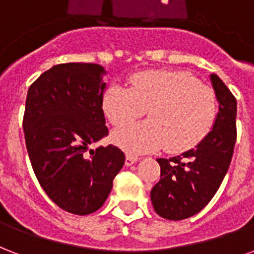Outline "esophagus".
Wrapping results in <instances>:
<instances>
[{
    "mask_svg": "<svg viewBox=\"0 0 254 254\" xmlns=\"http://www.w3.org/2000/svg\"><path fill=\"white\" fill-rule=\"evenodd\" d=\"M140 160V158L137 157V156H133V154H127V160H125V164L127 165H131V164H134Z\"/></svg>",
    "mask_w": 254,
    "mask_h": 254,
    "instance_id": "obj_1",
    "label": "esophagus"
}]
</instances>
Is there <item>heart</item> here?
<instances>
[{"label": "heart", "mask_w": 254, "mask_h": 254, "mask_svg": "<svg viewBox=\"0 0 254 254\" xmlns=\"http://www.w3.org/2000/svg\"><path fill=\"white\" fill-rule=\"evenodd\" d=\"M102 108L114 127L140 119L148 121L123 127L114 141L130 153L156 150L183 153L198 145L212 130L218 113L217 96L187 71L148 70L131 75L130 88L112 84Z\"/></svg>", "instance_id": "1"}]
</instances>
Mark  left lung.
<instances>
[{
	"label": "left lung",
	"instance_id": "obj_1",
	"mask_svg": "<svg viewBox=\"0 0 254 254\" xmlns=\"http://www.w3.org/2000/svg\"><path fill=\"white\" fill-rule=\"evenodd\" d=\"M218 114L213 129L194 149L181 156L158 158L161 179L150 191L158 216L179 221L204 209L216 194L230 165L237 140V102L217 74L210 75Z\"/></svg>",
	"mask_w": 254,
	"mask_h": 254
}]
</instances>
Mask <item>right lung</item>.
<instances>
[{
    "label": "right lung",
    "instance_id": "add662e5",
    "mask_svg": "<svg viewBox=\"0 0 254 254\" xmlns=\"http://www.w3.org/2000/svg\"><path fill=\"white\" fill-rule=\"evenodd\" d=\"M104 67L67 63L44 71L28 90L22 127L38 183L60 208L86 216L101 208L125 154L90 145L109 134L102 110Z\"/></svg>",
    "mask_w": 254,
    "mask_h": 254
}]
</instances>
